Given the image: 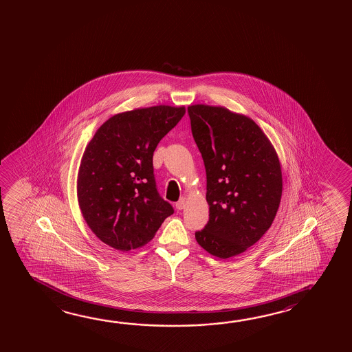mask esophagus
<instances>
[{
  "instance_id": "esophagus-1",
  "label": "esophagus",
  "mask_w": 352,
  "mask_h": 352,
  "mask_svg": "<svg viewBox=\"0 0 352 352\" xmlns=\"http://www.w3.org/2000/svg\"><path fill=\"white\" fill-rule=\"evenodd\" d=\"M185 202H186L185 197H182V199L175 204V208H177V210H183V208H185Z\"/></svg>"
}]
</instances>
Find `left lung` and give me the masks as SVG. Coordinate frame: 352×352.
I'll use <instances>...</instances> for the list:
<instances>
[{"instance_id": "obj_1", "label": "left lung", "mask_w": 352, "mask_h": 352, "mask_svg": "<svg viewBox=\"0 0 352 352\" xmlns=\"http://www.w3.org/2000/svg\"><path fill=\"white\" fill-rule=\"evenodd\" d=\"M191 133L206 170L208 225L195 232L208 253L227 259L245 252L270 228L283 194L272 144L248 116L222 107H188Z\"/></svg>"}]
</instances>
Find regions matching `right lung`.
I'll list each match as a JSON object with an SVG mask.
<instances>
[{
	"label": "right lung",
	"instance_id": "add662e5",
	"mask_svg": "<svg viewBox=\"0 0 352 352\" xmlns=\"http://www.w3.org/2000/svg\"><path fill=\"white\" fill-rule=\"evenodd\" d=\"M185 108L157 105L111 116L82 157L77 196L87 225L102 242L127 252L150 242L173 206L162 199L153 152Z\"/></svg>",
	"mask_w": 352,
	"mask_h": 352
}]
</instances>
